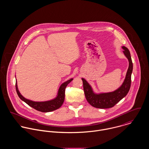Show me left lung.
I'll return each mask as SVG.
<instances>
[{
    "label": "left lung",
    "mask_w": 149,
    "mask_h": 149,
    "mask_svg": "<svg viewBox=\"0 0 149 149\" xmlns=\"http://www.w3.org/2000/svg\"><path fill=\"white\" fill-rule=\"evenodd\" d=\"M122 47L124 50L123 51L124 54L128 60L129 66L125 79L119 88L113 92L96 93L85 79H81L86 99L92 106L102 109L111 108L127 95L131 86L133 65L129 50L125 46Z\"/></svg>",
    "instance_id": "8db88e82"
}]
</instances>
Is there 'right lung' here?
<instances>
[{
    "label": "right lung",
    "mask_w": 149,
    "mask_h": 149,
    "mask_svg": "<svg viewBox=\"0 0 149 149\" xmlns=\"http://www.w3.org/2000/svg\"><path fill=\"white\" fill-rule=\"evenodd\" d=\"M73 80V79H70L66 81L63 83L60 86L57 96L50 100L45 101V102H34L24 97L21 93L19 92L18 86L17 82L16 81V91L19 97L22 101L27 104L29 106L33 107L38 111H41L42 112H48L54 111L56 109H58L63 105L65 99V88L68 84Z\"/></svg>",
    "instance_id": "add662e5"
}]
</instances>
